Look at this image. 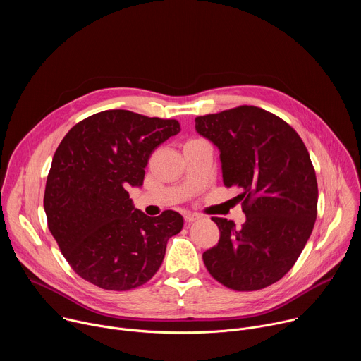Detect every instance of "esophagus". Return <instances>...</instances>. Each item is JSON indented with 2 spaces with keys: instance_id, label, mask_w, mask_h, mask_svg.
Returning a JSON list of instances; mask_svg holds the SVG:
<instances>
[{
  "instance_id": "esophagus-1",
  "label": "esophagus",
  "mask_w": 361,
  "mask_h": 361,
  "mask_svg": "<svg viewBox=\"0 0 361 361\" xmlns=\"http://www.w3.org/2000/svg\"><path fill=\"white\" fill-rule=\"evenodd\" d=\"M184 219H185L187 223H192V221H195V220H200V216H198V214H192V213H185Z\"/></svg>"
}]
</instances>
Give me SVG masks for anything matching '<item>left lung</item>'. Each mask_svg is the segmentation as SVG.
<instances>
[{
  "mask_svg": "<svg viewBox=\"0 0 361 361\" xmlns=\"http://www.w3.org/2000/svg\"><path fill=\"white\" fill-rule=\"evenodd\" d=\"M195 131L219 148L224 185L241 188L245 214L238 228L212 219L220 240L204 264L228 288H264L288 273L313 231L319 188L310 154L286 121L252 106L197 117Z\"/></svg>",
  "mask_w": 361,
  "mask_h": 361,
  "instance_id": "1",
  "label": "left lung"
}]
</instances>
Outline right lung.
Returning a JSON list of instances; mask_svg holds the SVG:
<instances>
[{"label":"right lung","instance_id":"right-lung-1","mask_svg":"<svg viewBox=\"0 0 361 361\" xmlns=\"http://www.w3.org/2000/svg\"><path fill=\"white\" fill-rule=\"evenodd\" d=\"M180 133L177 120L109 110L75 124L60 142L47 177L48 228L73 270L104 288L126 291L160 269L183 216L148 217L134 209L130 187H141L148 159Z\"/></svg>","mask_w":361,"mask_h":361}]
</instances>
